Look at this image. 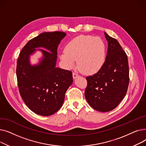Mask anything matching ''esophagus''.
<instances>
[{
    "label": "esophagus",
    "instance_id": "esophagus-1",
    "mask_svg": "<svg viewBox=\"0 0 146 146\" xmlns=\"http://www.w3.org/2000/svg\"><path fill=\"white\" fill-rule=\"evenodd\" d=\"M78 76H79V75H78V73H73V78L74 79H76L77 78H78Z\"/></svg>",
    "mask_w": 146,
    "mask_h": 146
}]
</instances>
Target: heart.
Instances as JSON below:
<instances>
[{
	"mask_svg": "<svg viewBox=\"0 0 146 146\" xmlns=\"http://www.w3.org/2000/svg\"><path fill=\"white\" fill-rule=\"evenodd\" d=\"M106 48L102 39L90 35H80L73 38L60 54V59L68 69L78 65L87 74L98 72L106 60Z\"/></svg>",
	"mask_w": 146,
	"mask_h": 146,
	"instance_id": "1",
	"label": "heart"
}]
</instances>
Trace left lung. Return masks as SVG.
Returning a JSON list of instances; mask_svg holds the SVG:
<instances>
[{
    "instance_id": "1",
    "label": "left lung",
    "mask_w": 146,
    "mask_h": 146,
    "mask_svg": "<svg viewBox=\"0 0 146 146\" xmlns=\"http://www.w3.org/2000/svg\"><path fill=\"white\" fill-rule=\"evenodd\" d=\"M108 51L102 67L86 77L85 96L94 110L106 112L115 109L125 97L129 83V68L126 53L117 40L104 33Z\"/></svg>"
}]
</instances>
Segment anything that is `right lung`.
Wrapping results in <instances>:
<instances>
[{
	"label": "right lung",
	"instance_id": "add662e5",
	"mask_svg": "<svg viewBox=\"0 0 146 146\" xmlns=\"http://www.w3.org/2000/svg\"><path fill=\"white\" fill-rule=\"evenodd\" d=\"M66 35L59 31L40 34L24 46L17 61L22 98L31 110L41 116L51 115L60 109L66 92L73 83L71 71L56 67L58 46ZM36 51L41 52L42 57L37 64L32 65L30 56Z\"/></svg>",
	"mask_w": 146,
	"mask_h": 146
}]
</instances>
